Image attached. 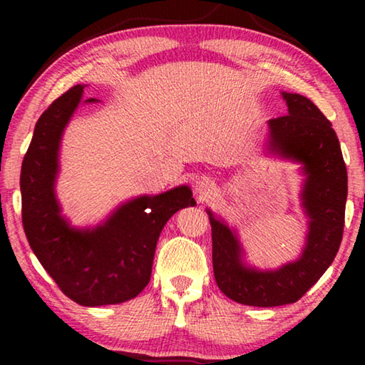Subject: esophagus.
Masks as SVG:
<instances>
[{
  "instance_id": "1",
  "label": "esophagus",
  "mask_w": 365,
  "mask_h": 365,
  "mask_svg": "<svg viewBox=\"0 0 365 365\" xmlns=\"http://www.w3.org/2000/svg\"><path fill=\"white\" fill-rule=\"evenodd\" d=\"M196 190L200 191V193H201V191H206L207 190V183H202V182L196 183Z\"/></svg>"
}]
</instances>
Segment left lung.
<instances>
[{"instance_id": "8db88e82", "label": "left lung", "mask_w": 365, "mask_h": 365, "mask_svg": "<svg viewBox=\"0 0 365 365\" xmlns=\"http://www.w3.org/2000/svg\"><path fill=\"white\" fill-rule=\"evenodd\" d=\"M288 114L269 120L272 151L304 164L302 200L309 224L299 261L274 272L245 269L230 228L209 212L212 230L214 279L220 292L246 306L272 307L296 302L335 259L343 238L348 172L331 122L309 98L283 93Z\"/></svg>"}]
</instances>
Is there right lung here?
<instances>
[{
	"label": "right lung",
	"instance_id": "obj_1",
	"mask_svg": "<svg viewBox=\"0 0 365 365\" xmlns=\"http://www.w3.org/2000/svg\"><path fill=\"white\" fill-rule=\"evenodd\" d=\"M82 93V85L72 86L36 122L21 170L22 225L30 248L67 298L82 306L119 304L143 292L165 222L195 200L188 187H178L127 202L95 230L69 228L53 183L61 133Z\"/></svg>",
	"mask_w": 365,
	"mask_h": 365
}]
</instances>
